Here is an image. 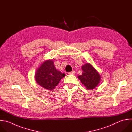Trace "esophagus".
<instances>
[{
  "label": "esophagus",
  "instance_id": "esophagus-1",
  "mask_svg": "<svg viewBox=\"0 0 132 132\" xmlns=\"http://www.w3.org/2000/svg\"><path fill=\"white\" fill-rule=\"evenodd\" d=\"M75 71H72V72H69L68 73V74H75Z\"/></svg>",
  "mask_w": 132,
  "mask_h": 132
}]
</instances>
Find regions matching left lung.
I'll return each instance as SVG.
<instances>
[{"label":"left lung","mask_w":132,"mask_h":132,"mask_svg":"<svg viewBox=\"0 0 132 132\" xmlns=\"http://www.w3.org/2000/svg\"><path fill=\"white\" fill-rule=\"evenodd\" d=\"M83 73L78 75V78L88 90L94 89L100 83L101 76L98 71L89 63L82 65Z\"/></svg>","instance_id":"8db88e82"}]
</instances>
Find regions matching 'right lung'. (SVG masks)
<instances>
[{
    "instance_id": "obj_1",
    "label": "right lung",
    "mask_w": 132,
    "mask_h": 132,
    "mask_svg": "<svg viewBox=\"0 0 132 132\" xmlns=\"http://www.w3.org/2000/svg\"><path fill=\"white\" fill-rule=\"evenodd\" d=\"M65 76L55 67L52 59H48L38 67L35 74V80L41 87L52 90L55 88L61 79Z\"/></svg>"
}]
</instances>
